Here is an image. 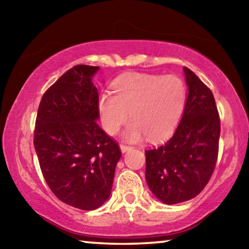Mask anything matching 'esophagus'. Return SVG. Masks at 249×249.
<instances>
[{
    "instance_id": "obj_1",
    "label": "esophagus",
    "mask_w": 249,
    "mask_h": 249,
    "mask_svg": "<svg viewBox=\"0 0 249 249\" xmlns=\"http://www.w3.org/2000/svg\"><path fill=\"white\" fill-rule=\"evenodd\" d=\"M121 150H122V153H126V151L127 150H129V149H132V147L130 146H127V145H123V144H121Z\"/></svg>"
}]
</instances>
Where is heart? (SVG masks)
Segmentation results:
<instances>
[{"label": "heart", "mask_w": 249, "mask_h": 249, "mask_svg": "<svg viewBox=\"0 0 249 249\" xmlns=\"http://www.w3.org/2000/svg\"><path fill=\"white\" fill-rule=\"evenodd\" d=\"M113 92L100 95L98 107L105 132L114 135L132 119L123 136L137 142L158 141L174 132L182 115L187 91L176 75L130 72L113 82Z\"/></svg>", "instance_id": "heart-1"}]
</instances>
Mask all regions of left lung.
<instances>
[{
    "instance_id": "1",
    "label": "left lung",
    "mask_w": 249,
    "mask_h": 249,
    "mask_svg": "<svg viewBox=\"0 0 249 249\" xmlns=\"http://www.w3.org/2000/svg\"><path fill=\"white\" fill-rule=\"evenodd\" d=\"M188 96L176 132L166 144L145 151L146 181L166 204L191 200L212 176L218 154L221 125L213 93L183 67Z\"/></svg>"
}]
</instances>
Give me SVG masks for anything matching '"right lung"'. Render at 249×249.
I'll return each instance as SVG.
<instances>
[{"label":"right lung","instance_id":"add662e5","mask_svg":"<svg viewBox=\"0 0 249 249\" xmlns=\"http://www.w3.org/2000/svg\"><path fill=\"white\" fill-rule=\"evenodd\" d=\"M99 67L74 66L45 92L37 112L34 146L48 187L80 210L100 208L111 195L119 145L98 125Z\"/></svg>","mask_w":249,"mask_h":249}]
</instances>
